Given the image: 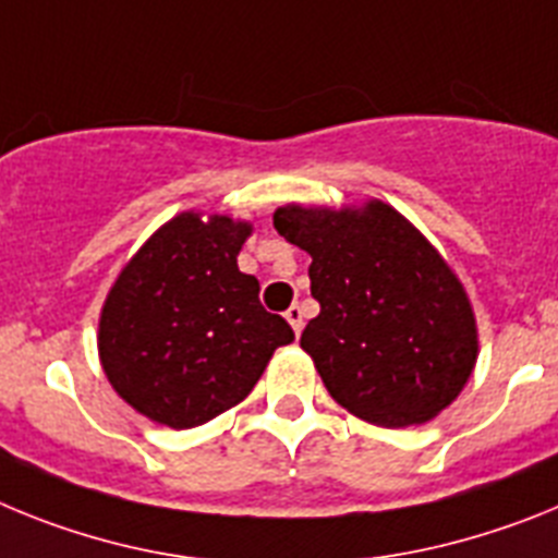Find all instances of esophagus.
Listing matches in <instances>:
<instances>
[{
	"label": "esophagus",
	"instance_id": "obj_1",
	"mask_svg": "<svg viewBox=\"0 0 558 558\" xmlns=\"http://www.w3.org/2000/svg\"><path fill=\"white\" fill-rule=\"evenodd\" d=\"M286 319H289V326H292L294 333L303 331V308L292 306L289 312H286Z\"/></svg>",
	"mask_w": 558,
	"mask_h": 558
}]
</instances>
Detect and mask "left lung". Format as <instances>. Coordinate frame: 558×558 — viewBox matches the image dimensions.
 Here are the masks:
<instances>
[{"label":"left lung","instance_id":"8db88e82","mask_svg":"<svg viewBox=\"0 0 558 558\" xmlns=\"http://www.w3.org/2000/svg\"><path fill=\"white\" fill-rule=\"evenodd\" d=\"M275 230L312 255L319 314L300 348L337 404L376 426L426 424L477 362L469 294L438 250L379 198L275 210Z\"/></svg>","mask_w":558,"mask_h":558}]
</instances>
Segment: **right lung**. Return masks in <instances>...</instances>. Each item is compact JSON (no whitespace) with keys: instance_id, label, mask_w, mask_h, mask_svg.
I'll use <instances>...</instances> for the list:
<instances>
[{"instance_id":"right-lung-1","label":"right lung","mask_w":558,"mask_h":558,"mask_svg":"<svg viewBox=\"0 0 558 558\" xmlns=\"http://www.w3.org/2000/svg\"><path fill=\"white\" fill-rule=\"evenodd\" d=\"M250 221L185 210L165 221L111 283L98 353L114 393L171 429L207 424L250 396L294 331L260 306L239 269Z\"/></svg>"}]
</instances>
